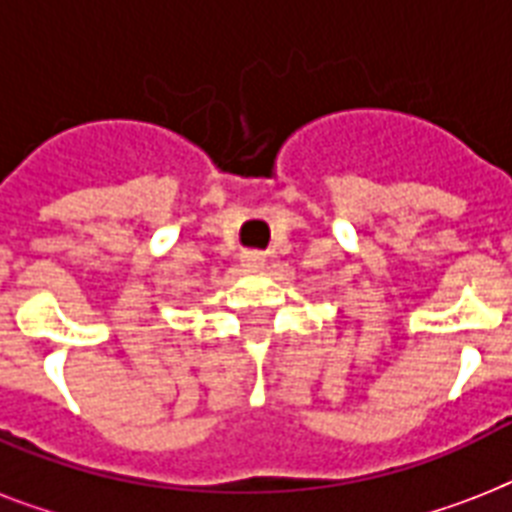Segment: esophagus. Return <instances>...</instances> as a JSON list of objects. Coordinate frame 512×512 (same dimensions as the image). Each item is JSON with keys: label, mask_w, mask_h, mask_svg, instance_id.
<instances>
[{"label": "esophagus", "mask_w": 512, "mask_h": 512, "mask_svg": "<svg viewBox=\"0 0 512 512\" xmlns=\"http://www.w3.org/2000/svg\"><path fill=\"white\" fill-rule=\"evenodd\" d=\"M241 265H244L247 271H257V268H263L265 265V255L263 252H244V255H241Z\"/></svg>", "instance_id": "1"}]
</instances>
